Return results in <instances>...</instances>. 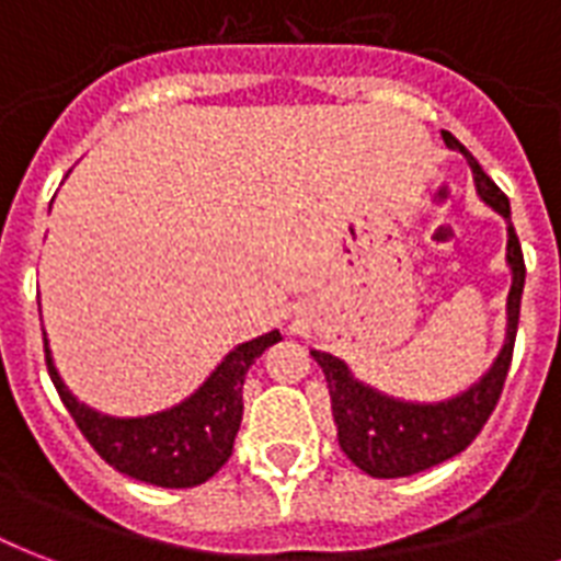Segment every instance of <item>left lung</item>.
I'll return each mask as SVG.
<instances>
[{
	"label": "left lung",
	"mask_w": 561,
	"mask_h": 561,
	"mask_svg": "<svg viewBox=\"0 0 561 561\" xmlns=\"http://www.w3.org/2000/svg\"><path fill=\"white\" fill-rule=\"evenodd\" d=\"M443 139L448 148H457L469 160L480 197L510 220V244H506V262L513 267V290H510V306H506L510 329H506L504 350L492 369L480 378V383H474L457 399L439 401V404H410V401L387 399L381 392L355 381L343 360L325 352H311L329 381L337 443L343 454L373 478H408L466 451L501 401L506 373L513 364L527 267H524L522 244H518L513 215H510V197L495 186V180L480 169V162L448 130H443Z\"/></svg>",
	"instance_id": "8db88e82"
}]
</instances>
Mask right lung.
<instances>
[{
	"label": "right lung",
	"instance_id": "1",
	"mask_svg": "<svg viewBox=\"0 0 561 561\" xmlns=\"http://www.w3.org/2000/svg\"><path fill=\"white\" fill-rule=\"evenodd\" d=\"M276 341H282L279 332L241 343L238 350L229 352L224 364L209 375V381L192 399L145 419L101 416L95 410L83 408L60 381L48 346L46 367L57 396L101 460L142 483L188 489L206 483L229 460L244 413L247 369Z\"/></svg>",
	"mask_w": 561,
	"mask_h": 561
}]
</instances>
